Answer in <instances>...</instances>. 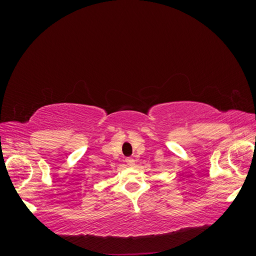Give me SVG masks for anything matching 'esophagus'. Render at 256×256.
I'll return each mask as SVG.
<instances>
[{"instance_id":"34e87169","label":"esophagus","mask_w":256,"mask_h":256,"mask_svg":"<svg viewBox=\"0 0 256 256\" xmlns=\"http://www.w3.org/2000/svg\"><path fill=\"white\" fill-rule=\"evenodd\" d=\"M126 164H127V166H129L131 168L136 166V161H134V158H127L126 159Z\"/></svg>"}]
</instances>
